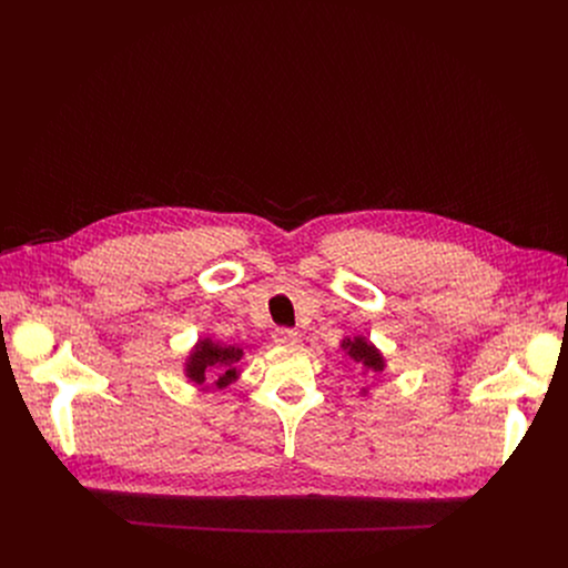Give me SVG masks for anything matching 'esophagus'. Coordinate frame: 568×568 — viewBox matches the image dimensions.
<instances>
[{
  "label": "esophagus",
  "mask_w": 568,
  "mask_h": 568,
  "mask_svg": "<svg viewBox=\"0 0 568 568\" xmlns=\"http://www.w3.org/2000/svg\"><path fill=\"white\" fill-rule=\"evenodd\" d=\"M272 337H274V342L281 344V346H292V344L298 342V333L292 331V328H276Z\"/></svg>",
  "instance_id": "34e87169"
}]
</instances>
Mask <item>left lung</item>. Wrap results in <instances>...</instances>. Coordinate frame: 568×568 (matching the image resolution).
<instances>
[{
	"label": "left lung",
	"instance_id": "1",
	"mask_svg": "<svg viewBox=\"0 0 568 568\" xmlns=\"http://www.w3.org/2000/svg\"><path fill=\"white\" fill-rule=\"evenodd\" d=\"M342 348L348 353L351 362L359 364L368 373H382L384 371V359L379 351L366 339V337H355V339H344Z\"/></svg>",
	"mask_w": 568,
	"mask_h": 568
}]
</instances>
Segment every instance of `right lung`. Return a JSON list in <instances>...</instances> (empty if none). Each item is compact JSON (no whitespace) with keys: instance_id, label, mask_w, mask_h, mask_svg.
<instances>
[{"instance_id":"right-lung-1","label":"right lung","mask_w":568,"mask_h":568,"mask_svg":"<svg viewBox=\"0 0 568 568\" xmlns=\"http://www.w3.org/2000/svg\"><path fill=\"white\" fill-rule=\"evenodd\" d=\"M240 357H242V348L222 346L217 342L202 339L195 346V351L191 353L189 362H186V375L195 384H204L206 382V373L209 371H217L215 386L224 388V386H229L237 377L235 364L240 362Z\"/></svg>"}]
</instances>
